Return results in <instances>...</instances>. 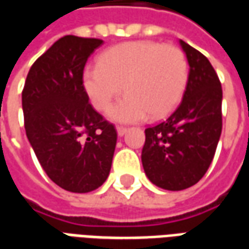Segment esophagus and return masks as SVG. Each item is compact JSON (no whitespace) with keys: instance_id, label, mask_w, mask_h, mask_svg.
Returning <instances> with one entry per match:
<instances>
[{"instance_id":"obj_1","label":"esophagus","mask_w":249,"mask_h":249,"mask_svg":"<svg viewBox=\"0 0 249 249\" xmlns=\"http://www.w3.org/2000/svg\"><path fill=\"white\" fill-rule=\"evenodd\" d=\"M126 130H128V128H125V126H117V135L121 137L126 133Z\"/></svg>"}]
</instances>
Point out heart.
I'll use <instances>...</instances> for the list:
<instances>
[{
	"mask_svg": "<svg viewBox=\"0 0 249 249\" xmlns=\"http://www.w3.org/2000/svg\"><path fill=\"white\" fill-rule=\"evenodd\" d=\"M189 77L188 60L180 48L156 41H129L112 46L98 57V65L82 73V85L93 107L105 110L126 92L108 116L119 123H136L151 114L157 119L183 97Z\"/></svg>",
	"mask_w": 249,
	"mask_h": 249,
	"instance_id": "obj_1",
	"label": "heart"
}]
</instances>
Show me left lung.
<instances>
[{
	"label": "left lung",
	"mask_w": 249,
	"mask_h": 249,
	"mask_svg": "<svg viewBox=\"0 0 249 249\" xmlns=\"http://www.w3.org/2000/svg\"><path fill=\"white\" fill-rule=\"evenodd\" d=\"M189 77L183 100L165 121L145 129L141 161L152 183L181 191L208 171L219 142L223 89L208 58L180 40Z\"/></svg>",
	"instance_id": "obj_1"
}]
</instances>
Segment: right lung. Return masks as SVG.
I'll return each mask as SVG.
<instances>
[{
  "instance_id": "add662e5",
  "label": "right lung",
  "mask_w": 249,
  "mask_h": 249,
  "mask_svg": "<svg viewBox=\"0 0 249 249\" xmlns=\"http://www.w3.org/2000/svg\"><path fill=\"white\" fill-rule=\"evenodd\" d=\"M103 40L64 36L30 68L25 130L41 167L65 191L87 193L108 178L117 132L97 113L82 85L88 58Z\"/></svg>"
}]
</instances>
